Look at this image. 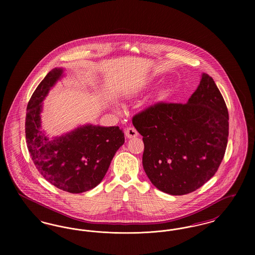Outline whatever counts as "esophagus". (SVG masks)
<instances>
[{
	"label": "esophagus",
	"instance_id": "obj_1",
	"mask_svg": "<svg viewBox=\"0 0 255 255\" xmlns=\"http://www.w3.org/2000/svg\"><path fill=\"white\" fill-rule=\"evenodd\" d=\"M125 135L128 137V138H133L138 135L137 131L133 128V127H128L125 129Z\"/></svg>",
	"mask_w": 255,
	"mask_h": 255
}]
</instances>
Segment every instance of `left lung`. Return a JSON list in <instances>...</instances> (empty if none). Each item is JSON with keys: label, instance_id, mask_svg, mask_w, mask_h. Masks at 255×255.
Instances as JSON below:
<instances>
[{"label": "left lung", "instance_id": "left-lung-1", "mask_svg": "<svg viewBox=\"0 0 255 255\" xmlns=\"http://www.w3.org/2000/svg\"><path fill=\"white\" fill-rule=\"evenodd\" d=\"M133 125L143 136L146 175L167 194L200 188L214 176L226 152L229 113L206 73L185 104L158 103L134 116Z\"/></svg>", "mask_w": 255, "mask_h": 255}]
</instances>
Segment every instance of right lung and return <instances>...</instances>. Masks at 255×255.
<instances>
[{"mask_svg":"<svg viewBox=\"0 0 255 255\" xmlns=\"http://www.w3.org/2000/svg\"><path fill=\"white\" fill-rule=\"evenodd\" d=\"M65 75L64 68H54L34 91L26 107L25 138L30 157L45 180L77 194L95 188L103 180L124 143V133L119 126L87 123L49 137L42 127L43 101Z\"/></svg>","mask_w":255,"mask_h":255,"instance_id":"obj_1","label":"right lung"}]
</instances>
